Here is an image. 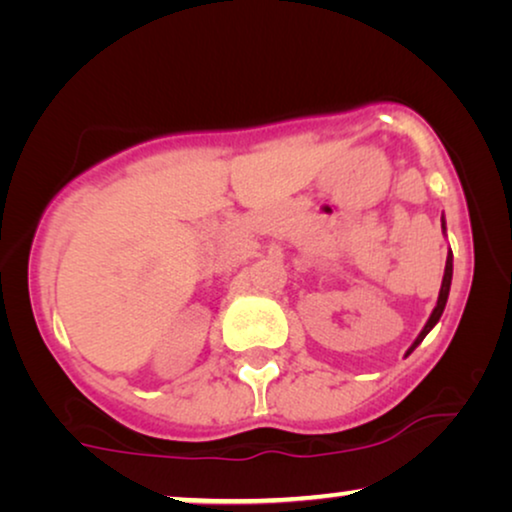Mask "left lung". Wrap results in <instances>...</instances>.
<instances>
[{
	"label": "left lung",
	"mask_w": 512,
	"mask_h": 512,
	"mask_svg": "<svg viewBox=\"0 0 512 512\" xmlns=\"http://www.w3.org/2000/svg\"><path fill=\"white\" fill-rule=\"evenodd\" d=\"M443 235H447V226H445V216H443ZM450 286H452V249L447 251V261H445V275H443V284H440V293H438V303H436V307H433V312H431V317H429V321H426L424 324V328L422 331H419V335L415 338V342H412L410 345V349L408 352H405V356L408 354H412L415 352V347H419V342H422L426 335L431 333V328L438 324L440 321V317H443V310H445V305H447V296H450Z\"/></svg>",
	"instance_id": "left-lung-1"
}]
</instances>
